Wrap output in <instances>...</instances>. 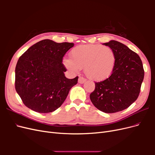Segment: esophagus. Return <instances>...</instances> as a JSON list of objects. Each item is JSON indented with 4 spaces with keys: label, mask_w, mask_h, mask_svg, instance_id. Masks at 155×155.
<instances>
[{
    "label": "esophagus",
    "mask_w": 155,
    "mask_h": 155,
    "mask_svg": "<svg viewBox=\"0 0 155 155\" xmlns=\"http://www.w3.org/2000/svg\"><path fill=\"white\" fill-rule=\"evenodd\" d=\"M86 81V79L85 78H84L83 77H82V76H79V79H78V82L79 83H81V84H82V83H84Z\"/></svg>",
    "instance_id": "1"
}]
</instances>
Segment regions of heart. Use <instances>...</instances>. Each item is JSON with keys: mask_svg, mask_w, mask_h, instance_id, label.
I'll use <instances>...</instances> for the list:
<instances>
[{"mask_svg": "<svg viewBox=\"0 0 155 155\" xmlns=\"http://www.w3.org/2000/svg\"><path fill=\"white\" fill-rule=\"evenodd\" d=\"M70 58L63 60L65 67L72 72L84 68L87 77L94 81H103L110 77L116 63L114 51L101 45L77 46L70 51Z\"/></svg>", "mask_w": 155, "mask_h": 155, "instance_id": "1", "label": "heart"}]
</instances>
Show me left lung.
<instances>
[{
    "label": "left lung",
    "instance_id": "1",
    "mask_svg": "<svg viewBox=\"0 0 155 155\" xmlns=\"http://www.w3.org/2000/svg\"><path fill=\"white\" fill-rule=\"evenodd\" d=\"M114 51L116 63L110 76L95 82L90 98L97 109L114 113L128 108L138 98L144 78L139 55L125 45L116 41L103 44Z\"/></svg>",
    "mask_w": 155,
    "mask_h": 155
}]
</instances>
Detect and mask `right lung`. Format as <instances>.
<instances>
[{
    "instance_id": "right-lung-1",
    "label": "right lung",
    "mask_w": 155,
    "mask_h": 155,
    "mask_svg": "<svg viewBox=\"0 0 155 155\" xmlns=\"http://www.w3.org/2000/svg\"><path fill=\"white\" fill-rule=\"evenodd\" d=\"M74 43L42 40L31 46L18 59L15 87L23 104L39 113L59 108L78 83V76L68 79L63 58Z\"/></svg>"
}]
</instances>
